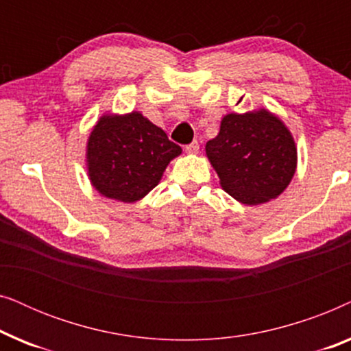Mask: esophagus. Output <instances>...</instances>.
<instances>
[{
  "label": "esophagus",
  "instance_id": "esophagus-1",
  "mask_svg": "<svg viewBox=\"0 0 351 351\" xmlns=\"http://www.w3.org/2000/svg\"><path fill=\"white\" fill-rule=\"evenodd\" d=\"M185 152L190 153V155H195V153L199 152V143L198 141H193L191 143H189V145L185 147Z\"/></svg>",
  "mask_w": 351,
  "mask_h": 351
}]
</instances>
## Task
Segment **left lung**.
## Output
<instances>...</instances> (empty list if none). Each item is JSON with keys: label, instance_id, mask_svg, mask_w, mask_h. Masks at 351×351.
<instances>
[{"label": "left lung", "instance_id": "1", "mask_svg": "<svg viewBox=\"0 0 351 351\" xmlns=\"http://www.w3.org/2000/svg\"><path fill=\"white\" fill-rule=\"evenodd\" d=\"M206 155L222 189L244 204L276 198L292 179L297 150L291 132L267 110L227 114Z\"/></svg>", "mask_w": 351, "mask_h": 351}]
</instances>
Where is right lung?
<instances>
[{
	"label": "right lung",
	"mask_w": 351,
	"mask_h": 351,
	"mask_svg": "<svg viewBox=\"0 0 351 351\" xmlns=\"http://www.w3.org/2000/svg\"><path fill=\"white\" fill-rule=\"evenodd\" d=\"M180 153L182 148L141 113L104 117L88 142L90 182L104 196L134 203L155 189Z\"/></svg>",
	"instance_id": "1"
}]
</instances>
